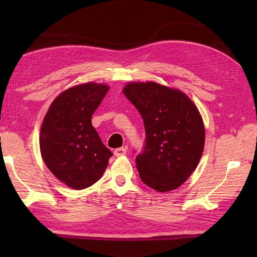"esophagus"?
Masks as SVG:
<instances>
[{
  "mask_svg": "<svg viewBox=\"0 0 257 257\" xmlns=\"http://www.w3.org/2000/svg\"><path fill=\"white\" fill-rule=\"evenodd\" d=\"M113 154L116 157H121V156H124L125 154H127V149H125V148H117L116 150H114Z\"/></svg>",
  "mask_w": 257,
  "mask_h": 257,
  "instance_id": "esophagus-1",
  "label": "esophagus"
}]
</instances>
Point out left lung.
<instances>
[{
	"label": "left lung",
	"mask_w": 257,
	"mask_h": 257,
	"mask_svg": "<svg viewBox=\"0 0 257 257\" xmlns=\"http://www.w3.org/2000/svg\"><path fill=\"white\" fill-rule=\"evenodd\" d=\"M122 91L145 123V147L136 158L140 179L158 192L179 188L198 167L204 149L198 108L182 91L154 81L129 83Z\"/></svg>",
	"instance_id": "left-lung-1"
}]
</instances>
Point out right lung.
<instances>
[{"instance_id": "right-lung-1", "label": "right lung", "mask_w": 257, "mask_h": 257, "mask_svg": "<svg viewBox=\"0 0 257 257\" xmlns=\"http://www.w3.org/2000/svg\"><path fill=\"white\" fill-rule=\"evenodd\" d=\"M109 87L86 83L58 95L43 120L40 148L45 165L59 181L81 190L99 180L112 152L102 144L91 116Z\"/></svg>"}]
</instances>
